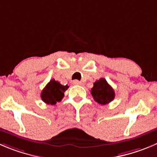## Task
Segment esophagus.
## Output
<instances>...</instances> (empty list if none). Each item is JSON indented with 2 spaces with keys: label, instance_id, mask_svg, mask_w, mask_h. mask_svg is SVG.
I'll list each match as a JSON object with an SVG mask.
<instances>
[{
  "label": "esophagus",
  "instance_id": "1",
  "mask_svg": "<svg viewBox=\"0 0 157 157\" xmlns=\"http://www.w3.org/2000/svg\"><path fill=\"white\" fill-rule=\"evenodd\" d=\"M73 83H74V85H83V83H82L81 81H79V80H74V82H73Z\"/></svg>",
  "mask_w": 157,
  "mask_h": 157
}]
</instances>
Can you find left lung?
<instances>
[{
  "label": "left lung",
  "mask_w": 157,
  "mask_h": 157,
  "mask_svg": "<svg viewBox=\"0 0 157 157\" xmlns=\"http://www.w3.org/2000/svg\"><path fill=\"white\" fill-rule=\"evenodd\" d=\"M90 94L95 101L101 105L110 103L115 98V91L105 78H101L94 83Z\"/></svg>",
  "instance_id": "left-lung-1"
}]
</instances>
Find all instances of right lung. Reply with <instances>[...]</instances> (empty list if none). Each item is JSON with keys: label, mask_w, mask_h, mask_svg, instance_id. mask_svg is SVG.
Listing matches in <instances>:
<instances>
[{"label": "right lung", "mask_w": 157, "mask_h": 157, "mask_svg": "<svg viewBox=\"0 0 157 157\" xmlns=\"http://www.w3.org/2000/svg\"><path fill=\"white\" fill-rule=\"evenodd\" d=\"M67 85H62L59 82L54 79L46 84L41 93V98L48 105H56L57 101H60L64 97V92L68 89Z\"/></svg>", "instance_id": "1"}]
</instances>
